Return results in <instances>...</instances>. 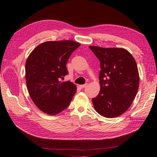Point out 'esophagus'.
Returning <instances> with one entry per match:
<instances>
[{
	"label": "esophagus",
	"instance_id": "34e87169",
	"mask_svg": "<svg viewBox=\"0 0 157 157\" xmlns=\"http://www.w3.org/2000/svg\"><path fill=\"white\" fill-rule=\"evenodd\" d=\"M81 88H86L87 86V84H82V85H80L79 86Z\"/></svg>",
	"mask_w": 157,
	"mask_h": 157
}]
</instances>
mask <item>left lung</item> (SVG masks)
<instances>
[{
    "instance_id": "obj_1",
    "label": "left lung",
    "mask_w": 157,
    "mask_h": 157,
    "mask_svg": "<svg viewBox=\"0 0 157 157\" xmlns=\"http://www.w3.org/2000/svg\"><path fill=\"white\" fill-rule=\"evenodd\" d=\"M100 61V90L92 103L96 111L108 118L116 117L128 109L139 88L136 61L128 50L89 46Z\"/></svg>"
}]
</instances>
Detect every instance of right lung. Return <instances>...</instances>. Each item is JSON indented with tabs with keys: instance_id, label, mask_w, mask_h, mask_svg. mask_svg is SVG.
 <instances>
[{
	"instance_id": "add662e5",
	"label": "right lung",
	"mask_w": 157,
	"mask_h": 157,
	"mask_svg": "<svg viewBox=\"0 0 157 157\" xmlns=\"http://www.w3.org/2000/svg\"><path fill=\"white\" fill-rule=\"evenodd\" d=\"M80 45L71 40L45 41L29 54L26 62V85L30 98L41 111L56 115L69 106L77 86L61 79L68 74L67 63Z\"/></svg>"
}]
</instances>
